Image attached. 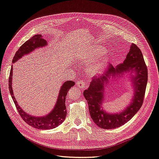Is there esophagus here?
I'll list each match as a JSON object with an SVG mask.
<instances>
[{"mask_svg":"<svg viewBox=\"0 0 159 159\" xmlns=\"http://www.w3.org/2000/svg\"><path fill=\"white\" fill-rule=\"evenodd\" d=\"M76 85L79 88L83 89L85 87V83L83 81V80H78L76 83Z\"/></svg>","mask_w":159,"mask_h":159,"instance_id":"esophagus-1","label":"esophagus"}]
</instances>
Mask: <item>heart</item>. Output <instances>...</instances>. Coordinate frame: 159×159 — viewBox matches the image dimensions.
Returning <instances> with one entry per match:
<instances>
[{"label":"heart","mask_w":159,"mask_h":159,"mask_svg":"<svg viewBox=\"0 0 159 159\" xmlns=\"http://www.w3.org/2000/svg\"><path fill=\"white\" fill-rule=\"evenodd\" d=\"M79 58L84 63L94 61L88 67V71L91 74L98 73L108 60V56L104 48L100 45H92L85 48L80 53Z\"/></svg>","instance_id":"obj_1"}]
</instances>
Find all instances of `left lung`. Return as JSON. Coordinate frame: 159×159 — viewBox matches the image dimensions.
<instances>
[{
  "label": "left lung",
  "instance_id": "obj_1",
  "mask_svg": "<svg viewBox=\"0 0 159 159\" xmlns=\"http://www.w3.org/2000/svg\"><path fill=\"white\" fill-rule=\"evenodd\" d=\"M134 71L133 76L134 96L133 101L125 110L119 113L111 114L104 111L102 108L104 89L111 77L114 78L121 73ZM148 83V69L143 54L137 46L132 44L126 58L123 63L114 67L109 65L107 70L102 76L94 77L88 89L83 92L88 101L90 116L99 127L102 129H114L123 125L129 121L141 107Z\"/></svg>",
  "mask_w": 159,
  "mask_h": 159
}]
</instances>
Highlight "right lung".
<instances>
[{"label":"right lung","mask_w":159,"mask_h":159,"mask_svg":"<svg viewBox=\"0 0 159 159\" xmlns=\"http://www.w3.org/2000/svg\"><path fill=\"white\" fill-rule=\"evenodd\" d=\"M47 45H48V42L46 40L43 39L41 35H40V34L34 35L20 47L18 51L16 52L13 60H12V63H16L22 57L30 54L35 49L43 48ZM12 76H13V66L11 65L9 78V92H10L11 98L13 99L16 107L18 111V113L23 120L25 121V123H27L29 125L34 127V128L39 129H50L58 127L63 122L67 115L65 99H66V96L69 89L74 85L75 83L71 81V80L65 81L61 86L57 102H56L55 106L52 109L51 112L47 114L46 116L37 117L28 114L18 105L16 100L14 98L13 89H12Z\"/></svg>","instance_id":"1"}]
</instances>
